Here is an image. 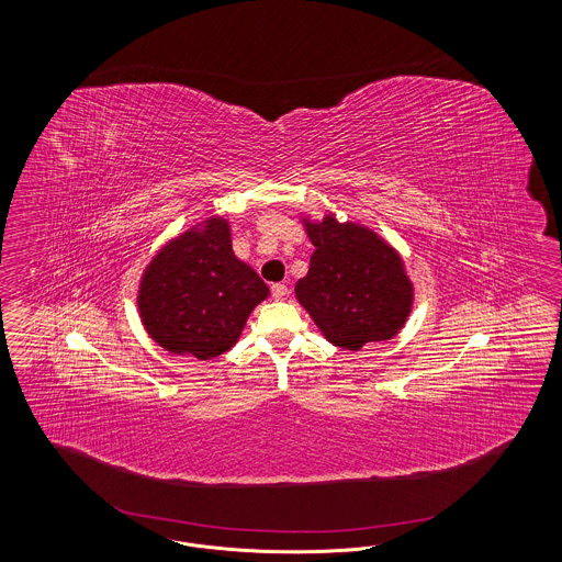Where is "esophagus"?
<instances>
[{"instance_id": "1", "label": "esophagus", "mask_w": 562, "mask_h": 562, "mask_svg": "<svg viewBox=\"0 0 562 562\" xmlns=\"http://www.w3.org/2000/svg\"><path fill=\"white\" fill-rule=\"evenodd\" d=\"M271 294H273L276 301H280V299H284V296L289 294V289H286V284H280V282H278V284L271 286Z\"/></svg>"}]
</instances>
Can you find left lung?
<instances>
[{
	"label": "left lung",
	"instance_id": "left-lung-1",
	"mask_svg": "<svg viewBox=\"0 0 562 562\" xmlns=\"http://www.w3.org/2000/svg\"><path fill=\"white\" fill-rule=\"evenodd\" d=\"M301 223L316 250L294 296L324 339L351 351L394 339L415 303L401 252L371 227L341 223L335 213L322 221L301 216Z\"/></svg>",
	"mask_w": 562,
	"mask_h": 562
}]
</instances>
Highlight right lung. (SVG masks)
<instances>
[{
  "label": "right lung",
  "instance_id": "add662e5",
  "mask_svg": "<svg viewBox=\"0 0 562 562\" xmlns=\"http://www.w3.org/2000/svg\"><path fill=\"white\" fill-rule=\"evenodd\" d=\"M268 296V284L234 255L229 221L211 214L151 257L136 307L147 335L166 351L211 360L238 344L248 316Z\"/></svg>",
  "mask_w": 562,
  "mask_h": 562
}]
</instances>
